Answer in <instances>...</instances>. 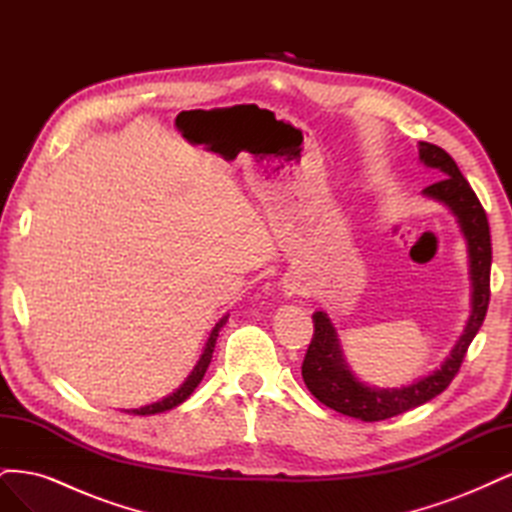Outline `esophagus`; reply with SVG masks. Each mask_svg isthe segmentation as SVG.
<instances>
[{
    "instance_id": "esophagus-1",
    "label": "esophagus",
    "mask_w": 512,
    "mask_h": 512,
    "mask_svg": "<svg viewBox=\"0 0 512 512\" xmlns=\"http://www.w3.org/2000/svg\"><path fill=\"white\" fill-rule=\"evenodd\" d=\"M288 288V294H294V292H297V288H294V286H286Z\"/></svg>"
}]
</instances>
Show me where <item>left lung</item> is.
<instances>
[{"mask_svg": "<svg viewBox=\"0 0 512 512\" xmlns=\"http://www.w3.org/2000/svg\"><path fill=\"white\" fill-rule=\"evenodd\" d=\"M418 158L427 168H436L442 177L440 181L427 185L423 194L451 209L463 237H466L472 280V314L442 367L414 384L399 386V389H376V386H367L356 378L344 359L337 331L329 316L324 312H316L312 316L314 337L301 367L305 386L320 404L346 416L361 418L365 423L384 421V418L423 406L429 399L440 395L457 376L463 356H466L468 346L483 324L489 307L491 235L487 213L466 177L461 175L455 160L442 147L418 143Z\"/></svg>", "mask_w": 512, "mask_h": 512, "instance_id": "1", "label": "left lung"}]
</instances>
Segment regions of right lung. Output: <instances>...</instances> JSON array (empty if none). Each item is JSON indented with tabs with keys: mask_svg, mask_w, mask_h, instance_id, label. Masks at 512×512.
I'll return each mask as SVG.
<instances>
[{
	"mask_svg": "<svg viewBox=\"0 0 512 512\" xmlns=\"http://www.w3.org/2000/svg\"><path fill=\"white\" fill-rule=\"evenodd\" d=\"M226 320H228V316H224L218 324H215L211 335H209V339H207V346H205L203 354H200L198 363H196L194 369H192V374H190L188 378H185V382L179 386V389H177L175 393H170L168 397L156 401V404H149V406H143V408H134V410H123V412H132V414L147 416V414H158V412L173 410V408H177L179 404H183V401L194 393V389L200 384V380H203L205 371H207V367H209V363H211L213 348H215V339H218V333H220V329L226 324Z\"/></svg>",
	"mask_w": 512,
	"mask_h": 512,
	"instance_id": "1",
	"label": "right lung"
}]
</instances>
